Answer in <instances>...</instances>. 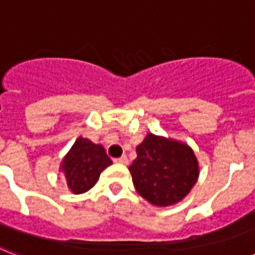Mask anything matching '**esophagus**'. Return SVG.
<instances>
[{
    "instance_id": "esophagus-1",
    "label": "esophagus",
    "mask_w": 255,
    "mask_h": 255,
    "mask_svg": "<svg viewBox=\"0 0 255 255\" xmlns=\"http://www.w3.org/2000/svg\"><path fill=\"white\" fill-rule=\"evenodd\" d=\"M115 162H118V163H123V165H127L128 163V158H127V156H122V157H119V158H115Z\"/></svg>"
}]
</instances>
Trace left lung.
Segmentation results:
<instances>
[{
    "mask_svg": "<svg viewBox=\"0 0 255 255\" xmlns=\"http://www.w3.org/2000/svg\"><path fill=\"white\" fill-rule=\"evenodd\" d=\"M136 153V160L128 167L134 188L154 206L175 204L196 183L198 161L186 144L148 133Z\"/></svg>",
    "mask_w": 255,
    "mask_h": 255,
    "instance_id": "8db88e82",
    "label": "left lung"
}]
</instances>
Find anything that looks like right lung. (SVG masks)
Listing matches in <instances>:
<instances>
[{"label": "right lung", "instance_id": "right-lung-1", "mask_svg": "<svg viewBox=\"0 0 255 255\" xmlns=\"http://www.w3.org/2000/svg\"><path fill=\"white\" fill-rule=\"evenodd\" d=\"M111 163L113 161L102 145H97L88 138L78 137L63 160V171L68 187L74 194L86 192Z\"/></svg>", "mask_w": 255, "mask_h": 255}]
</instances>
